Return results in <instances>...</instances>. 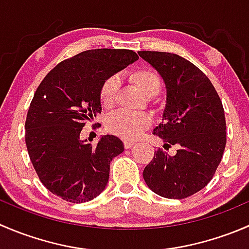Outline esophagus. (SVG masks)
<instances>
[{"label": "esophagus", "instance_id": "34e87169", "mask_svg": "<svg viewBox=\"0 0 249 249\" xmlns=\"http://www.w3.org/2000/svg\"><path fill=\"white\" fill-rule=\"evenodd\" d=\"M124 148L125 149H130V148H132L135 145V142H132V141H127V140H124Z\"/></svg>", "mask_w": 249, "mask_h": 249}]
</instances>
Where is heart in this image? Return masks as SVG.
I'll list each match as a JSON object with an SVG mask.
<instances>
[{"mask_svg":"<svg viewBox=\"0 0 249 249\" xmlns=\"http://www.w3.org/2000/svg\"><path fill=\"white\" fill-rule=\"evenodd\" d=\"M129 79L147 99H153L160 92L162 87L161 77L152 69L140 67L132 70ZM119 90V78L109 76L102 82L99 89V100L102 108L109 109L114 106ZM152 124L148 114H131L126 112H115L106 120V130L109 134L124 140H135Z\"/></svg>","mask_w":249,"mask_h":249,"instance_id":"heart-1","label":"heart"}]
</instances>
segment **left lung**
Returning a JSON list of instances; mask_svg holds the SVG:
<instances>
[{
	"instance_id": "8db88e82",
	"label": "left lung",
	"mask_w": 249,
	"mask_h": 249,
	"mask_svg": "<svg viewBox=\"0 0 249 249\" xmlns=\"http://www.w3.org/2000/svg\"><path fill=\"white\" fill-rule=\"evenodd\" d=\"M166 85V107L155 136L175 155L158 149L145 166L148 187L167 199H185L205 188L214 176L227 144L224 108L214 87L199 69L177 54L139 52Z\"/></svg>"
}]
</instances>
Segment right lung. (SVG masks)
<instances>
[{
	"mask_svg": "<svg viewBox=\"0 0 249 249\" xmlns=\"http://www.w3.org/2000/svg\"><path fill=\"white\" fill-rule=\"evenodd\" d=\"M137 59L129 49L85 50L57 64L37 88L25 142L39 180L62 200L90 201L106 188L109 164L124 150L123 142L106 135L91 145L80 140V131L101 113L102 82Z\"/></svg>",
	"mask_w": 249,
	"mask_h": 249,
	"instance_id": "right-lung-1",
	"label": "right lung"
}]
</instances>
